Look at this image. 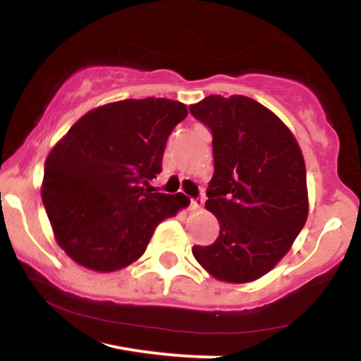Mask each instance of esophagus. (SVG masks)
Wrapping results in <instances>:
<instances>
[{
  "label": "esophagus",
  "mask_w": 361,
  "mask_h": 361,
  "mask_svg": "<svg viewBox=\"0 0 361 361\" xmlns=\"http://www.w3.org/2000/svg\"><path fill=\"white\" fill-rule=\"evenodd\" d=\"M204 197H198V198H192V202H190V210H193V212H200L202 207H204Z\"/></svg>",
  "instance_id": "esophagus-1"
}]
</instances>
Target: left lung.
I'll list each match as a JSON object with an SVG mask.
<instances>
[{"label": "left lung", "mask_w": 361, "mask_h": 361, "mask_svg": "<svg viewBox=\"0 0 361 361\" xmlns=\"http://www.w3.org/2000/svg\"><path fill=\"white\" fill-rule=\"evenodd\" d=\"M212 132L214 176L205 209L217 217L219 238L193 246L214 279L247 283L287 255L307 221L305 163L290 128L252 98L210 94L190 105Z\"/></svg>", "instance_id": "8db88e82"}]
</instances>
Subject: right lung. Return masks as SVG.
I'll return each instance as SVG.
<instances>
[{
	"instance_id": "obj_1",
	"label": "right lung",
	"mask_w": 361,
	"mask_h": 361,
	"mask_svg": "<svg viewBox=\"0 0 361 361\" xmlns=\"http://www.w3.org/2000/svg\"><path fill=\"white\" fill-rule=\"evenodd\" d=\"M188 115L166 98L106 103L82 115L45 159L42 202L66 255L110 273L137 261L157 224L190 200L151 193L171 130Z\"/></svg>"
}]
</instances>
